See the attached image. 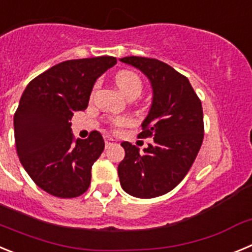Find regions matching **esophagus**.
<instances>
[{"mask_svg": "<svg viewBox=\"0 0 252 252\" xmlns=\"http://www.w3.org/2000/svg\"><path fill=\"white\" fill-rule=\"evenodd\" d=\"M104 144H106V148H110V146L115 145L116 140L112 139V137H107V139L104 140Z\"/></svg>", "mask_w": 252, "mask_h": 252, "instance_id": "obj_1", "label": "esophagus"}]
</instances>
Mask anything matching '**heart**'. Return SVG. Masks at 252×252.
<instances>
[{
	"label": "heart",
	"mask_w": 252,
	"mask_h": 252,
	"mask_svg": "<svg viewBox=\"0 0 252 252\" xmlns=\"http://www.w3.org/2000/svg\"><path fill=\"white\" fill-rule=\"evenodd\" d=\"M116 84L126 97H139L142 92V81L141 78L136 74L135 72L131 70H124L120 72L116 75ZM97 86L94 87V90ZM130 125V120L126 117H119V119L113 120L112 126L113 128H121Z\"/></svg>",
	"instance_id": "heart-1"
}]
</instances>
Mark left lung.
Here are the masks:
<instances>
[{"instance_id": "obj_1", "label": "left lung", "mask_w": 252, "mask_h": 252, "mask_svg": "<svg viewBox=\"0 0 252 252\" xmlns=\"http://www.w3.org/2000/svg\"><path fill=\"white\" fill-rule=\"evenodd\" d=\"M153 86V104L140 139L153 137L144 151L125 141L119 165L122 189L137 198H155L174 189L188 174L204 136L202 102L186 75L154 58L126 57Z\"/></svg>"}]
</instances>
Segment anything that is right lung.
Listing matches in <instances>:
<instances>
[{"instance_id": "right-lung-1", "label": "right lung", "mask_w": 252, "mask_h": 252, "mask_svg": "<svg viewBox=\"0 0 252 252\" xmlns=\"http://www.w3.org/2000/svg\"><path fill=\"white\" fill-rule=\"evenodd\" d=\"M117 63L113 57L66 60L34 78L15 116V145L22 166L37 187L59 198L83 194L104 141L98 131L75 139L70 120L86 110L93 84Z\"/></svg>"}]
</instances>
